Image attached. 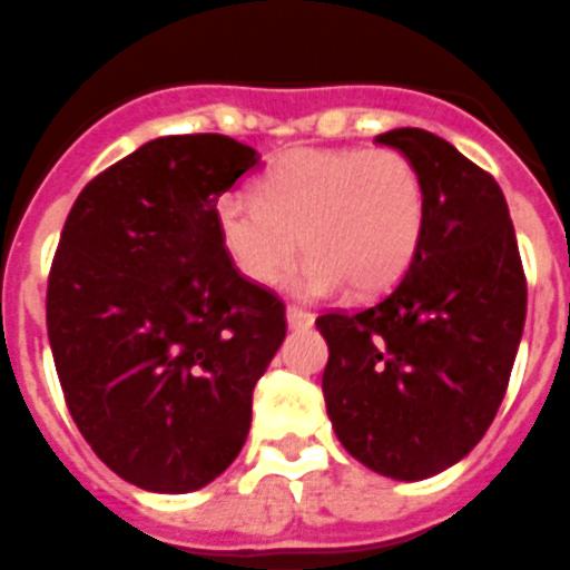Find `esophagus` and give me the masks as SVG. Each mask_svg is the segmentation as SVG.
I'll list each match as a JSON object with an SVG mask.
<instances>
[{"instance_id": "obj_1", "label": "esophagus", "mask_w": 570, "mask_h": 570, "mask_svg": "<svg viewBox=\"0 0 570 570\" xmlns=\"http://www.w3.org/2000/svg\"><path fill=\"white\" fill-rule=\"evenodd\" d=\"M285 317H288L291 328H311V325H314V314L305 308H299V305H288Z\"/></svg>"}]
</instances>
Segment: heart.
<instances>
[{"instance_id": "heart-1", "label": "heart", "mask_w": 570, "mask_h": 570, "mask_svg": "<svg viewBox=\"0 0 570 570\" xmlns=\"http://www.w3.org/2000/svg\"><path fill=\"white\" fill-rule=\"evenodd\" d=\"M216 227L253 285H276L305 245L311 259L294 276L299 294L348 285L354 296H381L421 247L426 187L401 149H294L262 175L253 198H222Z\"/></svg>"}]
</instances>
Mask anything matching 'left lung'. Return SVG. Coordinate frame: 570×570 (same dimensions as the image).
<instances>
[{"label": "left lung", "mask_w": 570, "mask_h": 570, "mask_svg": "<svg viewBox=\"0 0 570 570\" xmlns=\"http://www.w3.org/2000/svg\"><path fill=\"white\" fill-rule=\"evenodd\" d=\"M377 144L421 169L424 238L386 296L317 320L328 343L323 395L340 444L360 464L421 481L459 464L493 424L528 285L493 175L426 129H392Z\"/></svg>", "instance_id": "left-lung-1"}]
</instances>
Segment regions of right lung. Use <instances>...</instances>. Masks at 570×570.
<instances>
[{
  "label": "right lung",
  "instance_id": "obj_1",
  "mask_svg": "<svg viewBox=\"0 0 570 570\" xmlns=\"http://www.w3.org/2000/svg\"><path fill=\"white\" fill-rule=\"evenodd\" d=\"M259 169L227 135H167L91 178L62 227L46 323L77 430L124 481L189 493L250 430L285 305L238 274L216 204Z\"/></svg>",
  "mask_w": 570,
  "mask_h": 570
}]
</instances>
